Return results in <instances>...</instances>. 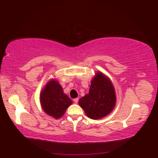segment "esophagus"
<instances>
[{
    "mask_svg": "<svg viewBox=\"0 0 158 158\" xmlns=\"http://www.w3.org/2000/svg\"><path fill=\"white\" fill-rule=\"evenodd\" d=\"M73 102L75 103H78V102H79V98H76V99H74Z\"/></svg>",
    "mask_w": 158,
    "mask_h": 158,
    "instance_id": "esophagus-1",
    "label": "esophagus"
}]
</instances>
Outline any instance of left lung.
<instances>
[{
	"label": "left lung",
	"instance_id": "1",
	"mask_svg": "<svg viewBox=\"0 0 158 158\" xmlns=\"http://www.w3.org/2000/svg\"><path fill=\"white\" fill-rule=\"evenodd\" d=\"M116 104L115 90L112 82L101 72L91 81L88 94L79 101V105L90 119H98L109 114Z\"/></svg>",
	"mask_w": 158,
	"mask_h": 158
}]
</instances>
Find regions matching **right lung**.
<instances>
[{
    "mask_svg": "<svg viewBox=\"0 0 158 158\" xmlns=\"http://www.w3.org/2000/svg\"><path fill=\"white\" fill-rule=\"evenodd\" d=\"M40 102L45 113L55 119L62 117L67 108L73 103L64 93L62 87L54 79L49 81L41 90Z\"/></svg>",
    "mask_w": 158,
    "mask_h": 158,
    "instance_id": "add662e5",
    "label": "right lung"
}]
</instances>
